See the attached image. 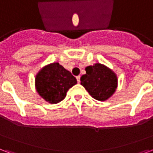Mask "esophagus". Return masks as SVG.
<instances>
[{"label":"esophagus","instance_id":"34e87169","mask_svg":"<svg viewBox=\"0 0 153 153\" xmlns=\"http://www.w3.org/2000/svg\"><path fill=\"white\" fill-rule=\"evenodd\" d=\"M76 80H77L78 83H80L81 82V76H76Z\"/></svg>","mask_w":153,"mask_h":153}]
</instances>
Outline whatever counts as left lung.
I'll list each match as a JSON object with an SVG mask.
<instances>
[{
    "instance_id": "obj_1",
    "label": "left lung",
    "mask_w": 153,
    "mask_h": 153,
    "mask_svg": "<svg viewBox=\"0 0 153 153\" xmlns=\"http://www.w3.org/2000/svg\"><path fill=\"white\" fill-rule=\"evenodd\" d=\"M86 74L81 78V84L92 97L98 101H105L115 92L117 76L111 69L101 64L85 68Z\"/></svg>"
}]
</instances>
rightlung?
I'll return each mask as SVG.
<instances>
[{
  "instance_id": "obj_1",
  "label": "right lung",
  "mask_w": 153,
  "mask_h": 153,
  "mask_svg": "<svg viewBox=\"0 0 153 153\" xmlns=\"http://www.w3.org/2000/svg\"><path fill=\"white\" fill-rule=\"evenodd\" d=\"M76 83L75 76L59 63H53L43 68L35 79L39 94L51 104L64 100L68 90Z\"/></svg>"
}]
</instances>
